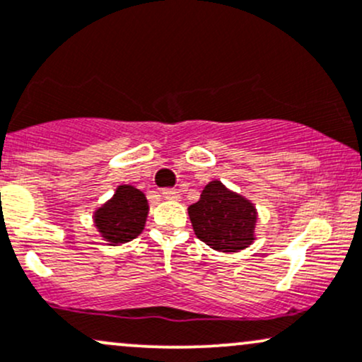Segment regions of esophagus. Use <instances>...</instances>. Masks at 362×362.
Masks as SVG:
<instances>
[{
    "mask_svg": "<svg viewBox=\"0 0 362 362\" xmlns=\"http://www.w3.org/2000/svg\"><path fill=\"white\" fill-rule=\"evenodd\" d=\"M161 194L165 199H170V201H178L182 197V194L178 192L177 189H163Z\"/></svg>",
    "mask_w": 362,
    "mask_h": 362,
    "instance_id": "esophagus-1",
    "label": "esophagus"
}]
</instances>
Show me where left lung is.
I'll use <instances>...</instances> for the list:
<instances>
[{
  "label": "left lung",
  "instance_id": "1",
  "mask_svg": "<svg viewBox=\"0 0 362 362\" xmlns=\"http://www.w3.org/2000/svg\"><path fill=\"white\" fill-rule=\"evenodd\" d=\"M189 216L197 239L214 251L237 252L252 244L256 208L220 180L206 185L199 201L189 206Z\"/></svg>",
  "mask_w": 362,
  "mask_h": 362
}]
</instances>
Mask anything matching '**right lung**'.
Here are the masks:
<instances>
[{
	"label": "right lung",
	"mask_w": 362,
	"mask_h": 362,
	"mask_svg": "<svg viewBox=\"0 0 362 362\" xmlns=\"http://www.w3.org/2000/svg\"><path fill=\"white\" fill-rule=\"evenodd\" d=\"M148 211V199L141 190L132 185H120L115 196L96 209L94 223L103 239L110 244H123L142 232Z\"/></svg>",
	"instance_id": "add662e5"
}]
</instances>
